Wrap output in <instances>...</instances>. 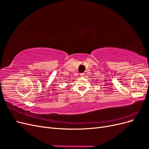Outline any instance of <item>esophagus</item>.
<instances>
[{
	"mask_svg": "<svg viewBox=\"0 0 149 149\" xmlns=\"http://www.w3.org/2000/svg\"><path fill=\"white\" fill-rule=\"evenodd\" d=\"M84 75H85V74H84V73H82L80 74V76H81V77H84Z\"/></svg>",
	"mask_w": 149,
	"mask_h": 149,
	"instance_id": "obj_1",
	"label": "esophagus"
}]
</instances>
